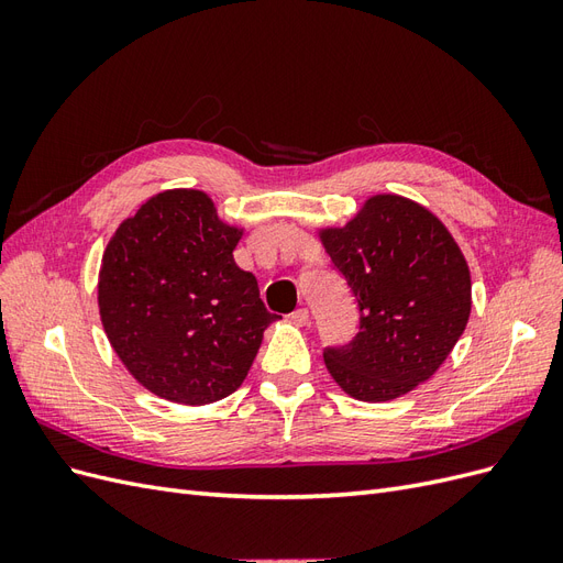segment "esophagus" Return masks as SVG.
Instances as JSON below:
<instances>
[{
  "label": "esophagus",
  "mask_w": 563,
  "mask_h": 563,
  "mask_svg": "<svg viewBox=\"0 0 563 563\" xmlns=\"http://www.w3.org/2000/svg\"><path fill=\"white\" fill-rule=\"evenodd\" d=\"M291 319H294L296 323H300V327H305V323H310V312H308V308H298V310L291 314Z\"/></svg>",
  "instance_id": "esophagus-1"
}]
</instances>
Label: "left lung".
<instances>
[{
	"instance_id": "1",
	"label": "left lung",
	"mask_w": 563,
	"mask_h": 563,
	"mask_svg": "<svg viewBox=\"0 0 563 563\" xmlns=\"http://www.w3.org/2000/svg\"><path fill=\"white\" fill-rule=\"evenodd\" d=\"M321 242L360 308V333L323 350L333 380L360 401H389L432 378L472 310L465 255L444 223L411 199L378 195Z\"/></svg>"
}]
</instances>
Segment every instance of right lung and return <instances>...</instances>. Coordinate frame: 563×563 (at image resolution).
Segmentation results:
<instances>
[{
    "instance_id": "1",
    "label": "right lung",
    "mask_w": 563,
    "mask_h": 563,
    "mask_svg": "<svg viewBox=\"0 0 563 563\" xmlns=\"http://www.w3.org/2000/svg\"><path fill=\"white\" fill-rule=\"evenodd\" d=\"M240 240L199 190L159 192L117 228L100 265V319L152 395L201 406L244 383L277 314L236 267Z\"/></svg>"
}]
</instances>
